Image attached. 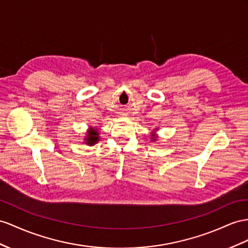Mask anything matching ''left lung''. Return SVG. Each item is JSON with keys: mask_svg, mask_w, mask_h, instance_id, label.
Wrapping results in <instances>:
<instances>
[{"mask_svg": "<svg viewBox=\"0 0 248 248\" xmlns=\"http://www.w3.org/2000/svg\"><path fill=\"white\" fill-rule=\"evenodd\" d=\"M155 130H157V129H155ZM152 141H155L156 140V136H155V134L153 133V134H152Z\"/></svg>", "mask_w": 248, "mask_h": 248, "instance_id": "obj_1", "label": "left lung"}]
</instances>
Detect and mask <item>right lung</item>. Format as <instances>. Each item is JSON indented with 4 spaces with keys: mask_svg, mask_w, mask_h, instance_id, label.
I'll return each mask as SVG.
<instances>
[{
    "mask_svg": "<svg viewBox=\"0 0 248 248\" xmlns=\"http://www.w3.org/2000/svg\"><path fill=\"white\" fill-rule=\"evenodd\" d=\"M85 140H86V144H89V145H93L95 143H97V141L99 140L97 130L93 128L89 129L87 131V136L85 138Z\"/></svg>",
    "mask_w": 248,
    "mask_h": 248,
    "instance_id": "1",
    "label": "right lung"
}]
</instances>
